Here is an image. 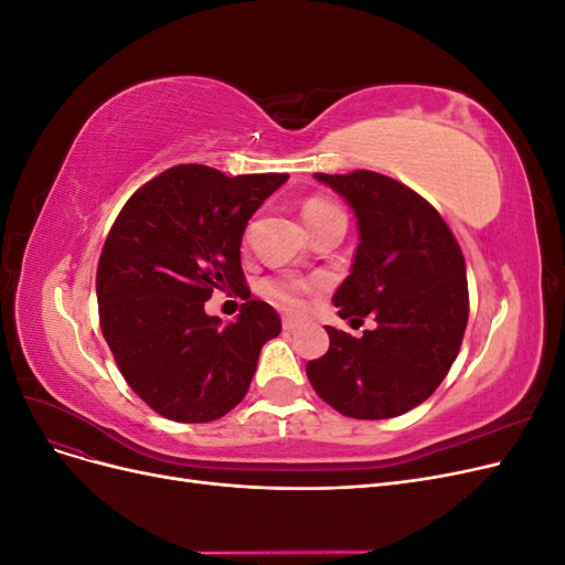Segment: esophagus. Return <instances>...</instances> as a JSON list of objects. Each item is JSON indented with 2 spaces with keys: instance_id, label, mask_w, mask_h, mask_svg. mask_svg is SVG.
Listing matches in <instances>:
<instances>
[{
  "instance_id": "obj_1",
  "label": "esophagus",
  "mask_w": 565,
  "mask_h": 565,
  "mask_svg": "<svg viewBox=\"0 0 565 565\" xmlns=\"http://www.w3.org/2000/svg\"><path fill=\"white\" fill-rule=\"evenodd\" d=\"M299 328V320L297 318H282V330L285 332H295Z\"/></svg>"
}]
</instances>
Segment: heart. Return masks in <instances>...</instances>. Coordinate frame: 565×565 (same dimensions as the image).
<instances>
[{
	"label": "heart",
	"instance_id": "obj_1",
	"mask_svg": "<svg viewBox=\"0 0 565 565\" xmlns=\"http://www.w3.org/2000/svg\"><path fill=\"white\" fill-rule=\"evenodd\" d=\"M303 221L306 226L313 228L318 224H322L324 218L337 216V214H344L341 212L334 202L330 200H322V198H311L303 202ZM313 282L311 280H303V278H289V276H270L262 280V292L273 299L276 303H280L282 309L289 311H299L303 309L306 297L313 292Z\"/></svg>",
	"mask_w": 565,
	"mask_h": 565
}]
</instances>
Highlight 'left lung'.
Listing matches in <instances>:
<instances>
[{
  "label": "left lung",
  "mask_w": 565,
  "mask_h": 565,
  "mask_svg": "<svg viewBox=\"0 0 565 565\" xmlns=\"http://www.w3.org/2000/svg\"><path fill=\"white\" fill-rule=\"evenodd\" d=\"M353 207L361 231L351 276L332 301L344 320H377L351 337L324 328L330 349L306 363L318 396L353 419H388L446 380L469 320L467 266L431 202L405 183L355 169L316 174Z\"/></svg>",
  "instance_id": "8db88e82"
}]
</instances>
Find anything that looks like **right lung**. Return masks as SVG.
I'll return each instance as SVG.
<instances>
[{"mask_svg":"<svg viewBox=\"0 0 565 565\" xmlns=\"http://www.w3.org/2000/svg\"><path fill=\"white\" fill-rule=\"evenodd\" d=\"M287 177L177 164L117 214L96 270L100 332L131 391L158 415L185 424L224 417L245 398L262 347L280 334L276 309L249 299L241 243ZM216 288L246 299L226 329L203 313Z\"/></svg>","mask_w":565,"mask_h":565,"instance_id":"add662e5","label":"right lung"}]
</instances>
